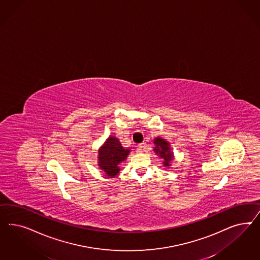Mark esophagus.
<instances>
[{"instance_id":"1","label":"esophagus","mask_w":260,"mask_h":260,"mask_svg":"<svg viewBox=\"0 0 260 260\" xmlns=\"http://www.w3.org/2000/svg\"><path fill=\"white\" fill-rule=\"evenodd\" d=\"M144 150V145L143 144H139L138 146H137V152L138 153H142L143 151Z\"/></svg>"}]
</instances>
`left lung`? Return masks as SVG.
Returning <instances> with one entry per match:
<instances>
[{
    "mask_svg": "<svg viewBox=\"0 0 260 260\" xmlns=\"http://www.w3.org/2000/svg\"><path fill=\"white\" fill-rule=\"evenodd\" d=\"M153 143L155 144L153 151L156 153V155L159 156L160 159H162V166L166 168H170L172 166L171 162L174 159V153L171 150L169 143L167 140L160 137H156Z\"/></svg>",
    "mask_w": 260,
    "mask_h": 260,
    "instance_id": "obj_1",
    "label": "left lung"
}]
</instances>
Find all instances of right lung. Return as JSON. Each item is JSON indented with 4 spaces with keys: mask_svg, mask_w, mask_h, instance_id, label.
Masks as SVG:
<instances>
[{
    "mask_svg": "<svg viewBox=\"0 0 260 260\" xmlns=\"http://www.w3.org/2000/svg\"><path fill=\"white\" fill-rule=\"evenodd\" d=\"M130 152L131 149L124 148L117 138L109 136L98 151V166L106 176L115 178Z\"/></svg>",
    "mask_w": 260,
    "mask_h": 260,
    "instance_id": "1",
    "label": "right lung"
}]
</instances>
